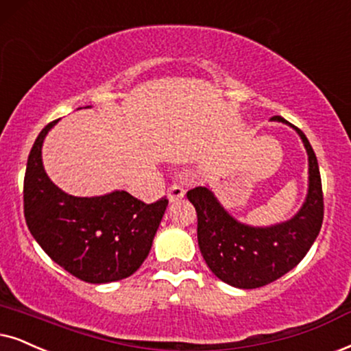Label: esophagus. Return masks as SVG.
Returning a JSON list of instances; mask_svg holds the SVG:
<instances>
[{
  "instance_id": "1",
  "label": "esophagus",
  "mask_w": 351,
  "mask_h": 351,
  "mask_svg": "<svg viewBox=\"0 0 351 351\" xmlns=\"http://www.w3.org/2000/svg\"><path fill=\"white\" fill-rule=\"evenodd\" d=\"M186 194L184 188L181 184H171L170 188L167 191V196H168V201L170 202H175V201H180V199H183Z\"/></svg>"
}]
</instances>
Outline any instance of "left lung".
Wrapping results in <instances>:
<instances>
[{
  "label": "left lung",
  "mask_w": 351,
  "mask_h": 351,
  "mask_svg": "<svg viewBox=\"0 0 351 351\" xmlns=\"http://www.w3.org/2000/svg\"><path fill=\"white\" fill-rule=\"evenodd\" d=\"M272 119L290 124L282 117ZM293 128L309 160L308 196L293 219L272 227H251L234 220L208 188L197 186L186 194L197 212V243L204 261L228 285L251 290L275 282L300 264L321 232L324 196L317 158L304 132Z\"/></svg>",
  "instance_id": "8db88e82"
}]
</instances>
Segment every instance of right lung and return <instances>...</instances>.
I'll use <instances>...</instances> for the list:
<instances>
[{"mask_svg":"<svg viewBox=\"0 0 351 351\" xmlns=\"http://www.w3.org/2000/svg\"><path fill=\"white\" fill-rule=\"evenodd\" d=\"M56 121L48 123L29 154L24 178L25 223L58 265L88 283L130 277L143 265L168 199L145 204L126 191L76 197L48 178L42 145Z\"/></svg>","mask_w":351,"mask_h":351,"instance_id":"1","label":"right lung"}]
</instances>
